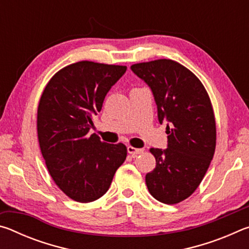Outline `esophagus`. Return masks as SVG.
I'll return each mask as SVG.
<instances>
[{"label": "esophagus", "mask_w": 249, "mask_h": 249, "mask_svg": "<svg viewBox=\"0 0 249 249\" xmlns=\"http://www.w3.org/2000/svg\"><path fill=\"white\" fill-rule=\"evenodd\" d=\"M127 151H128V154H130L133 156V157H135V156L144 153V149H142V148H135V147H133V146H128Z\"/></svg>", "instance_id": "esophagus-1"}]
</instances>
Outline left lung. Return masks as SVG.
Returning a JSON list of instances; mask_svg holds the SVG:
<instances>
[{"instance_id":"8db88e82","label":"left lung","mask_w":249,"mask_h":249,"mask_svg":"<svg viewBox=\"0 0 249 249\" xmlns=\"http://www.w3.org/2000/svg\"><path fill=\"white\" fill-rule=\"evenodd\" d=\"M130 69L153 92L159 123H167V148H150L156 168L146 175L147 188L159 202L179 203L199 187L215 151L209 94L190 70L170 59L135 64Z\"/></svg>"}]
</instances>
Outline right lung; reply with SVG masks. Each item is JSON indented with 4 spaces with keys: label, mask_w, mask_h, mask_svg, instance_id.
<instances>
[{
    "label": "right lung",
    "mask_w": 249,
    "mask_h": 249,
    "mask_svg": "<svg viewBox=\"0 0 249 249\" xmlns=\"http://www.w3.org/2000/svg\"><path fill=\"white\" fill-rule=\"evenodd\" d=\"M125 66L79 61L50 79L37 109V134L46 166L60 190L81 203L98 200L125 161L124 144L89 135L105 95L125 73Z\"/></svg>",
    "instance_id": "add662e5"
}]
</instances>
